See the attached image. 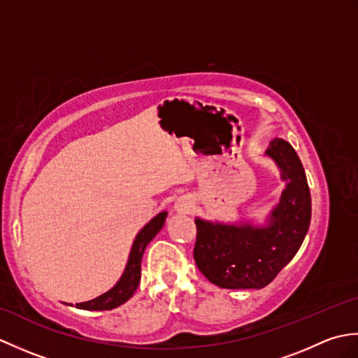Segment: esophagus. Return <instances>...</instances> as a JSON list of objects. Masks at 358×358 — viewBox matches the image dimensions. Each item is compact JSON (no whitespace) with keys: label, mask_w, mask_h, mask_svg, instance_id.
Masks as SVG:
<instances>
[{"label":"esophagus","mask_w":358,"mask_h":358,"mask_svg":"<svg viewBox=\"0 0 358 358\" xmlns=\"http://www.w3.org/2000/svg\"><path fill=\"white\" fill-rule=\"evenodd\" d=\"M194 208V203L191 199H187V196H181L173 204V209L178 212V214H189V212L192 210Z\"/></svg>","instance_id":"34e87169"}]
</instances>
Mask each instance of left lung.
I'll return each mask as SVG.
<instances>
[{"label":"left lung","mask_w":358,"mask_h":358,"mask_svg":"<svg viewBox=\"0 0 358 358\" xmlns=\"http://www.w3.org/2000/svg\"><path fill=\"white\" fill-rule=\"evenodd\" d=\"M285 181L278 203L264 224L195 217L194 258L210 283L224 289H262L292 260L310 223V194L305 169L294 148L275 138L264 150Z\"/></svg>","instance_id":"8db88e82"}]
</instances>
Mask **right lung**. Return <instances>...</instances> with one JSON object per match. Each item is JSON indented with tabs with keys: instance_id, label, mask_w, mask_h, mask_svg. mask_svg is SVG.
<instances>
[{
	"instance_id": "1",
	"label": "right lung",
	"mask_w": 358,
	"mask_h": 358,
	"mask_svg": "<svg viewBox=\"0 0 358 358\" xmlns=\"http://www.w3.org/2000/svg\"><path fill=\"white\" fill-rule=\"evenodd\" d=\"M166 217H167L166 210L159 212L158 215L152 218L148 224H144L143 229H140V232L136 234V237L132 243L131 252H129L126 268L123 273H121V277L115 283V286L110 287L108 292L101 294L94 300L77 303L78 309L109 310V309H115L121 306L123 303H126L129 299H131L134 292L136 291V287L140 285L141 258L144 254V249H146V246L152 241V238L162 231V227L164 226V222H166Z\"/></svg>"
}]
</instances>
